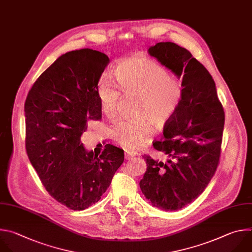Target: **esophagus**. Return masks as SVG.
Returning a JSON list of instances; mask_svg holds the SVG:
<instances>
[{"label":"esophagus","instance_id":"1","mask_svg":"<svg viewBox=\"0 0 252 252\" xmlns=\"http://www.w3.org/2000/svg\"><path fill=\"white\" fill-rule=\"evenodd\" d=\"M134 156H135V153H132V152H125V159H126V160H130V159H132Z\"/></svg>","mask_w":252,"mask_h":252}]
</instances>
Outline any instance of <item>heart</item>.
Instances as JSON below:
<instances>
[{"instance_id": "b5f03b06", "label": "heart", "mask_w": 252, "mask_h": 252, "mask_svg": "<svg viewBox=\"0 0 252 252\" xmlns=\"http://www.w3.org/2000/svg\"><path fill=\"white\" fill-rule=\"evenodd\" d=\"M114 75L124 94L138 96L135 109L138 118L118 121L110 129L116 142L133 151L152 136L148 123L162 128L172 119L181 104L184 90L166 68L147 58L133 57L122 61ZM96 93L102 112L108 118L115 117L121 93L108 75L99 78Z\"/></svg>"}]
</instances>
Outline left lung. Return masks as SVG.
Segmentation results:
<instances>
[{"instance_id": "obj_1", "label": "left lung", "mask_w": 252, "mask_h": 252, "mask_svg": "<svg viewBox=\"0 0 252 252\" xmlns=\"http://www.w3.org/2000/svg\"><path fill=\"white\" fill-rule=\"evenodd\" d=\"M148 52L178 78L182 77L184 93L179 108L164 127L163 140L153 143L168 157L167 162L144 155L147 171L140 188L154 207L174 212L194 200L215 175L224 111L215 80L188 49L167 41L156 43Z\"/></svg>"}]
</instances>
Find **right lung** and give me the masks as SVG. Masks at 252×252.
Returning <instances> with one entry per match:
<instances>
[{"mask_svg":"<svg viewBox=\"0 0 252 252\" xmlns=\"http://www.w3.org/2000/svg\"><path fill=\"white\" fill-rule=\"evenodd\" d=\"M108 57L90 48L60 57L35 80L26 99V148L42 185L73 211L97 203L124 161V151L106 144L97 155L80 138L90 120H100L97 82Z\"/></svg>","mask_w":252,"mask_h":252,"instance_id":"right-lung-1","label":"right lung"}]
</instances>
